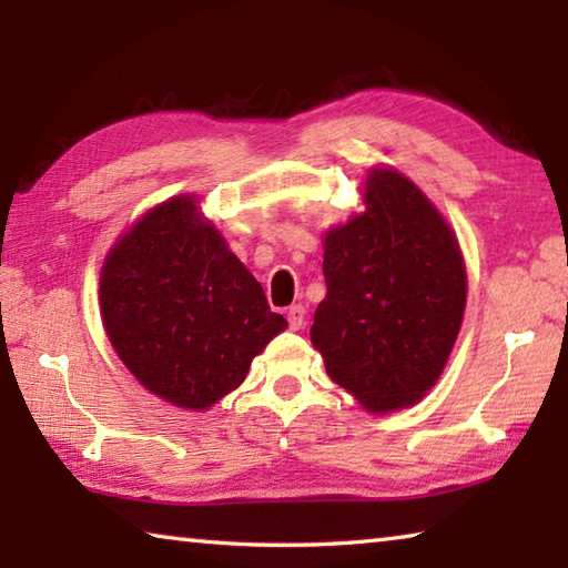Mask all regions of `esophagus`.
I'll return each instance as SVG.
<instances>
[{
    "instance_id": "34e87169",
    "label": "esophagus",
    "mask_w": 568,
    "mask_h": 568,
    "mask_svg": "<svg viewBox=\"0 0 568 568\" xmlns=\"http://www.w3.org/2000/svg\"><path fill=\"white\" fill-rule=\"evenodd\" d=\"M287 323H291L293 331H301L305 325V305L295 303V305L287 307Z\"/></svg>"
}]
</instances>
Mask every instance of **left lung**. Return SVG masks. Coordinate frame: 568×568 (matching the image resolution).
Instances as JSON below:
<instances>
[{
  "instance_id": "8db88e82",
  "label": "left lung",
  "mask_w": 568,
  "mask_h": 568,
  "mask_svg": "<svg viewBox=\"0 0 568 568\" xmlns=\"http://www.w3.org/2000/svg\"><path fill=\"white\" fill-rule=\"evenodd\" d=\"M363 213L323 240L328 293L311 328L325 373L371 413L418 403L436 386L466 311L458 237L416 182L376 165Z\"/></svg>"
}]
</instances>
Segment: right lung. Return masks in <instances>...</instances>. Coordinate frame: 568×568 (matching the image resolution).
Returning <instances> with one entry per match:
<instances>
[{"label":"right lung","instance_id":"add662e5","mask_svg":"<svg viewBox=\"0 0 568 568\" xmlns=\"http://www.w3.org/2000/svg\"><path fill=\"white\" fill-rule=\"evenodd\" d=\"M100 313L140 386L185 410H207L235 390L287 328L190 192L150 207L114 240Z\"/></svg>","mask_w":568,"mask_h":568}]
</instances>
